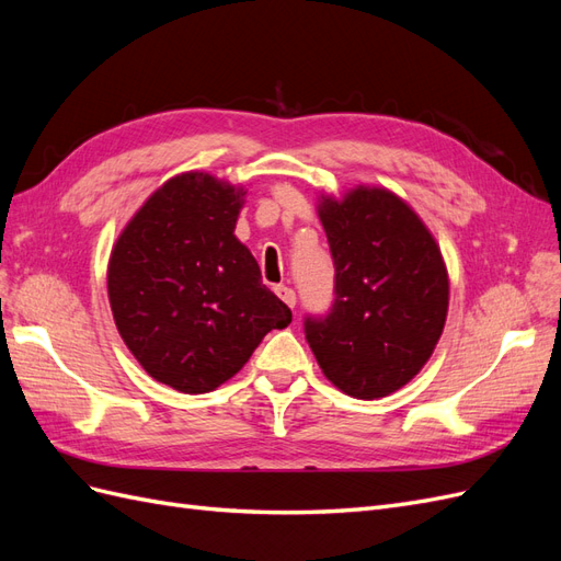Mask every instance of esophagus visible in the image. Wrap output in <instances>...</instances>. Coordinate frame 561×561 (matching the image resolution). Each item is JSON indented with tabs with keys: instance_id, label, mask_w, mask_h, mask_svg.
<instances>
[{
	"instance_id": "obj_1",
	"label": "esophagus",
	"mask_w": 561,
	"mask_h": 561,
	"mask_svg": "<svg viewBox=\"0 0 561 561\" xmlns=\"http://www.w3.org/2000/svg\"><path fill=\"white\" fill-rule=\"evenodd\" d=\"M276 295L283 299V304H287V307L295 309V304H297V293L293 290V287H287V285H276Z\"/></svg>"
}]
</instances>
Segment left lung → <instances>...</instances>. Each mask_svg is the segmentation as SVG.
<instances>
[{"mask_svg":"<svg viewBox=\"0 0 561 561\" xmlns=\"http://www.w3.org/2000/svg\"><path fill=\"white\" fill-rule=\"evenodd\" d=\"M318 215L334 262V299L328 313L304 316V334L336 388L383 398L419 375L443 334V254L416 213L386 190L322 198Z\"/></svg>","mask_w":561,"mask_h":561,"instance_id":"obj_1","label":"left lung"}]
</instances>
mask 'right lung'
Here are the masks:
<instances>
[{
  "mask_svg": "<svg viewBox=\"0 0 561 561\" xmlns=\"http://www.w3.org/2000/svg\"><path fill=\"white\" fill-rule=\"evenodd\" d=\"M243 192L206 173L168 180L112 250L116 330L149 377L208 393L239 371L293 311L262 283L233 227Z\"/></svg>",
  "mask_w": 561,
  "mask_h": 561,
  "instance_id": "add662e5",
  "label": "right lung"
}]
</instances>
